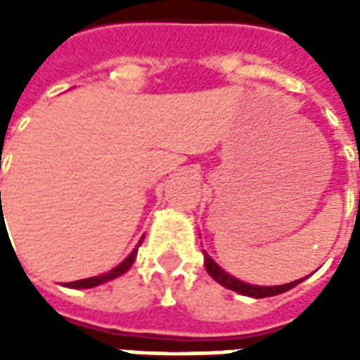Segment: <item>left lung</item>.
<instances>
[{
  "instance_id": "left-lung-1",
  "label": "left lung",
  "mask_w": 360,
  "mask_h": 360,
  "mask_svg": "<svg viewBox=\"0 0 360 360\" xmlns=\"http://www.w3.org/2000/svg\"><path fill=\"white\" fill-rule=\"evenodd\" d=\"M204 266H206V271L218 281L219 285L227 287V289H231V291H237V293L247 295V297H255V299H264V297H274V295L285 293L289 289H293L295 285H299L302 279H297V281H291V283H285V285H250V283H245L241 279L233 278V276H229L227 271L221 270L206 252H204Z\"/></svg>"
}]
</instances>
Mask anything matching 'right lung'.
<instances>
[{
    "label": "right lung",
    "mask_w": 360,
    "mask_h": 360,
    "mask_svg": "<svg viewBox=\"0 0 360 360\" xmlns=\"http://www.w3.org/2000/svg\"><path fill=\"white\" fill-rule=\"evenodd\" d=\"M1 195V193H0ZM141 245V243H139ZM136 250H139V247L129 255V257L121 262L119 266H115L113 270L105 271V274H102V276H94V278H86V279H79V281H71V283H67L65 287H71V289H89V287H96L100 285V283H105V281H110V279H115L119 278L121 274H125L131 266H133L134 258H136Z\"/></svg>",
    "instance_id": "right-lung-1"
}]
</instances>
